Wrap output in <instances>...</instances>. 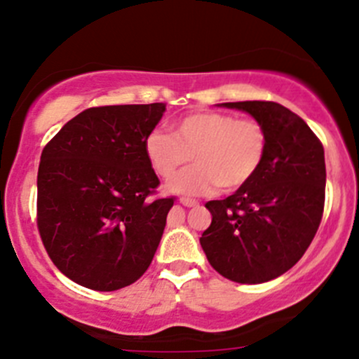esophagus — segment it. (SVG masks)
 Listing matches in <instances>:
<instances>
[{"label": "esophagus", "mask_w": 359, "mask_h": 359, "mask_svg": "<svg viewBox=\"0 0 359 359\" xmlns=\"http://www.w3.org/2000/svg\"><path fill=\"white\" fill-rule=\"evenodd\" d=\"M180 203H182L184 207H189V208L198 207V205H200L196 200H189V198H180Z\"/></svg>", "instance_id": "esophagus-1"}]
</instances>
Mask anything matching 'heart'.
I'll list each match as a JSON object with an SVG mask.
<instances>
[{
  "instance_id": "1",
  "label": "heart",
  "mask_w": 359,
  "mask_h": 359,
  "mask_svg": "<svg viewBox=\"0 0 359 359\" xmlns=\"http://www.w3.org/2000/svg\"><path fill=\"white\" fill-rule=\"evenodd\" d=\"M154 173L168 180L193 158L196 163L168 184L177 194H207L245 187L263 166L268 133L252 117L193 112L173 124V135L154 130L144 142Z\"/></svg>"
}]
</instances>
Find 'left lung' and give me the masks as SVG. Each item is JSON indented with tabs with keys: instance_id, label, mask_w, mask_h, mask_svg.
<instances>
[{
	"instance_id": "left-lung-1",
	"label": "left lung",
	"mask_w": 359,
	"mask_h": 359,
	"mask_svg": "<svg viewBox=\"0 0 359 359\" xmlns=\"http://www.w3.org/2000/svg\"><path fill=\"white\" fill-rule=\"evenodd\" d=\"M259 121L268 151L257 175L205 203L212 222L200 243L226 279L261 284L283 276L314 240L325 210V149L300 116L276 102L222 103Z\"/></svg>"
}]
</instances>
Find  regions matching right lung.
Masks as SVG:
<instances>
[{
    "mask_svg": "<svg viewBox=\"0 0 359 359\" xmlns=\"http://www.w3.org/2000/svg\"><path fill=\"white\" fill-rule=\"evenodd\" d=\"M165 110V103L93 107L41 151L38 231L73 283L117 291L147 272L175 201L158 196L144 151Z\"/></svg>",
    "mask_w": 359,
    "mask_h": 359,
    "instance_id": "add662e5",
    "label": "right lung"
}]
</instances>
